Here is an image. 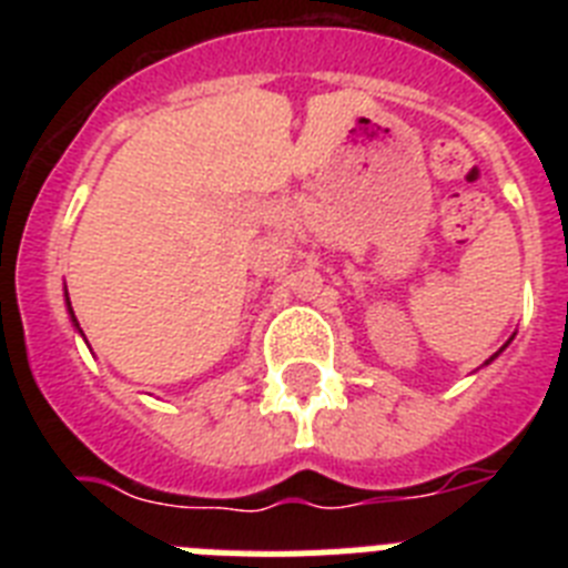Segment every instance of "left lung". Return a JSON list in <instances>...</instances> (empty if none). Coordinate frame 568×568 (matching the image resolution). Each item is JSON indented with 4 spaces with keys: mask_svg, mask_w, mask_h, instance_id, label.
<instances>
[{
    "mask_svg": "<svg viewBox=\"0 0 568 568\" xmlns=\"http://www.w3.org/2000/svg\"><path fill=\"white\" fill-rule=\"evenodd\" d=\"M495 355H498V353H495ZM495 355H491V358H495ZM491 358H489V361H491ZM489 361H486V364H489Z\"/></svg>",
    "mask_w": 568,
    "mask_h": 568,
    "instance_id": "8db88e82",
    "label": "left lung"
}]
</instances>
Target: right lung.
<instances>
[{
  "label": "right lung",
  "mask_w": 568,
  "mask_h": 568,
  "mask_svg": "<svg viewBox=\"0 0 568 568\" xmlns=\"http://www.w3.org/2000/svg\"><path fill=\"white\" fill-rule=\"evenodd\" d=\"M68 310H70V301H68ZM70 318H73V324H77V327H79V321H77V315H73V310H70Z\"/></svg>",
  "instance_id": "right-lung-1"
}]
</instances>
